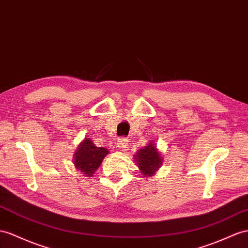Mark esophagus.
<instances>
[{
	"label": "esophagus",
	"mask_w": 248,
	"mask_h": 248,
	"mask_svg": "<svg viewBox=\"0 0 248 248\" xmlns=\"http://www.w3.org/2000/svg\"><path fill=\"white\" fill-rule=\"evenodd\" d=\"M117 145L120 151H125L126 148H128V140L125 138H119Z\"/></svg>",
	"instance_id": "obj_1"
}]
</instances>
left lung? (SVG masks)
<instances>
[{
  "label": "left lung",
  "mask_w": 248,
  "mask_h": 248,
  "mask_svg": "<svg viewBox=\"0 0 248 248\" xmlns=\"http://www.w3.org/2000/svg\"><path fill=\"white\" fill-rule=\"evenodd\" d=\"M136 166L142 177H152L156 174L163 164V157L158 150L156 141L152 140L149 144L144 145L133 157Z\"/></svg>",
  "instance_id": "1"
}]
</instances>
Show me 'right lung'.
<instances>
[{
  "mask_svg": "<svg viewBox=\"0 0 248 248\" xmlns=\"http://www.w3.org/2000/svg\"><path fill=\"white\" fill-rule=\"evenodd\" d=\"M108 154L109 151L106 148H97L90 138H85L74 152V167L82 176L91 177L98 170Z\"/></svg>",
  "mask_w": 248,
  "mask_h": 248,
  "instance_id": "add662e5",
  "label": "right lung"
}]
</instances>
